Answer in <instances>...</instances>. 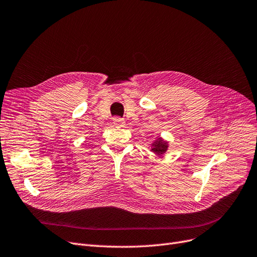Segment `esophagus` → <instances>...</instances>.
I'll return each mask as SVG.
<instances>
[{"label":"esophagus","instance_id":"esophagus-1","mask_svg":"<svg viewBox=\"0 0 257 257\" xmlns=\"http://www.w3.org/2000/svg\"><path fill=\"white\" fill-rule=\"evenodd\" d=\"M113 123L115 127H123L125 126V120L120 117H115L113 119Z\"/></svg>","mask_w":257,"mask_h":257}]
</instances>
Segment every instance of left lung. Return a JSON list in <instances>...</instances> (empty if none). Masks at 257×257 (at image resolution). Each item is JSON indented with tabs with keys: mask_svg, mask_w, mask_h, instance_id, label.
<instances>
[{
	"mask_svg": "<svg viewBox=\"0 0 257 257\" xmlns=\"http://www.w3.org/2000/svg\"><path fill=\"white\" fill-rule=\"evenodd\" d=\"M149 147H150V151H153V153L156 154L157 156H163L168 150L169 143L163 138L159 137L156 141H154L153 143L150 144Z\"/></svg>",
	"mask_w": 257,
	"mask_h": 257,
	"instance_id": "1",
	"label": "left lung"
}]
</instances>
